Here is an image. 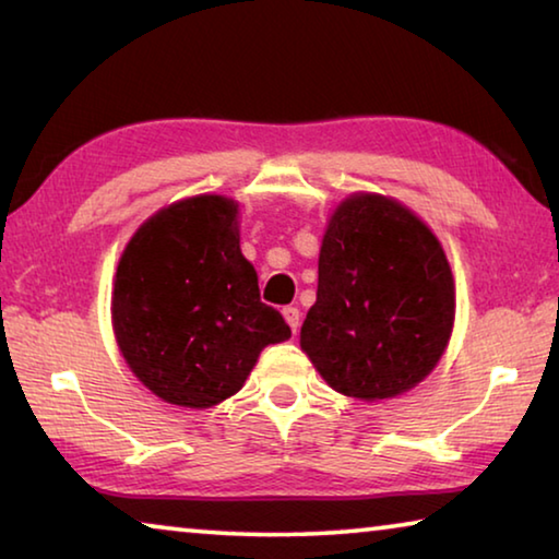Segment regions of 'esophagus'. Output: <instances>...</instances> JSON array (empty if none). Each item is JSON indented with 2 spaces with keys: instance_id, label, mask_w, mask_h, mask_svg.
Segmentation results:
<instances>
[{
  "instance_id": "34e87169",
  "label": "esophagus",
  "mask_w": 559,
  "mask_h": 559,
  "mask_svg": "<svg viewBox=\"0 0 559 559\" xmlns=\"http://www.w3.org/2000/svg\"><path fill=\"white\" fill-rule=\"evenodd\" d=\"M281 313H283V318H286V323L290 325V331L298 333V328H300V311H298V308L296 306H286Z\"/></svg>"
}]
</instances>
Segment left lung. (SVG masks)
Masks as SVG:
<instances>
[{
	"mask_svg": "<svg viewBox=\"0 0 559 559\" xmlns=\"http://www.w3.org/2000/svg\"><path fill=\"white\" fill-rule=\"evenodd\" d=\"M455 323V281L428 224L380 193L328 218L300 348L333 391L383 401L430 376Z\"/></svg>",
	"mask_w": 559,
	"mask_h": 559,
	"instance_id": "obj_1",
	"label": "left lung"
}]
</instances>
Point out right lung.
Returning <instances> with one entry per match:
<instances>
[{
  "mask_svg": "<svg viewBox=\"0 0 559 559\" xmlns=\"http://www.w3.org/2000/svg\"><path fill=\"white\" fill-rule=\"evenodd\" d=\"M111 325L131 373L197 411L236 395L265 345L290 338L241 253L238 203L218 193L174 201L136 228L117 265Z\"/></svg>",
  "mask_w": 559,
  "mask_h": 559,
  "instance_id": "right-lung-1",
  "label": "right lung"
}]
</instances>
